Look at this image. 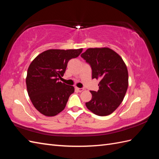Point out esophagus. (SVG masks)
Returning a JSON list of instances; mask_svg holds the SVG:
<instances>
[{
  "mask_svg": "<svg viewBox=\"0 0 159 159\" xmlns=\"http://www.w3.org/2000/svg\"><path fill=\"white\" fill-rule=\"evenodd\" d=\"M75 89H76V90H77L78 92H81L84 90V88H79V87H75Z\"/></svg>",
  "mask_w": 159,
  "mask_h": 159,
  "instance_id": "esophagus-1",
  "label": "esophagus"
}]
</instances>
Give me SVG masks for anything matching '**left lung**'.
Wrapping results in <instances>:
<instances>
[{
	"label": "left lung",
	"mask_w": 159,
	"mask_h": 159,
	"mask_svg": "<svg viewBox=\"0 0 159 159\" xmlns=\"http://www.w3.org/2000/svg\"><path fill=\"white\" fill-rule=\"evenodd\" d=\"M92 70V79L100 80L98 92L90 91L92 98L85 103L99 116L112 113L124 100L128 86V73L121 57L109 48H88L81 55Z\"/></svg>",
	"instance_id": "1"
}]
</instances>
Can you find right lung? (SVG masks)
Masks as SVG:
<instances>
[{
	"mask_svg": "<svg viewBox=\"0 0 159 159\" xmlns=\"http://www.w3.org/2000/svg\"><path fill=\"white\" fill-rule=\"evenodd\" d=\"M83 48L50 49L39 54L28 68L26 79L29 96L35 109L46 116H55L65 109L74 87L59 81L71 59Z\"/></svg>",
	"mask_w": 159,
	"mask_h": 159,
	"instance_id": "right-lung-1",
	"label": "right lung"
}]
</instances>
